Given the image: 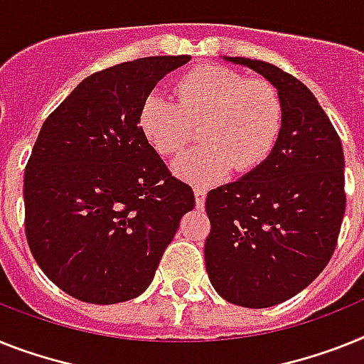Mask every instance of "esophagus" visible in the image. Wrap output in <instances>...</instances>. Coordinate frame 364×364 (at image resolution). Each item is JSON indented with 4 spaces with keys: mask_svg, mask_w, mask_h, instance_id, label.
<instances>
[{
    "mask_svg": "<svg viewBox=\"0 0 364 364\" xmlns=\"http://www.w3.org/2000/svg\"><path fill=\"white\" fill-rule=\"evenodd\" d=\"M207 196V188L205 187H194V198H196V205L203 207Z\"/></svg>",
    "mask_w": 364,
    "mask_h": 364,
    "instance_id": "1",
    "label": "esophagus"
}]
</instances>
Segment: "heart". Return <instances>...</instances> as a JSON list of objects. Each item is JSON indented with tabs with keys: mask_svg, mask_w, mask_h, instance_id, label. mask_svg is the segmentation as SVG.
<instances>
[{
	"mask_svg": "<svg viewBox=\"0 0 364 364\" xmlns=\"http://www.w3.org/2000/svg\"><path fill=\"white\" fill-rule=\"evenodd\" d=\"M176 102L148 94L139 111V129L159 155L187 148L200 127V146L173 163V172L194 185H215L237 170L261 166L279 139L285 107L270 81L248 79L237 70L201 64L173 85Z\"/></svg>",
	"mask_w": 364,
	"mask_h": 364,
	"instance_id": "heart-1",
	"label": "heart"
}]
</instances>
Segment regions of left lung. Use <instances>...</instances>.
I'll return each instance as SVG.
<instances>
[{"mask_svg": "<svg viewBox=\"0 0 364 364\" xmlns=\"http://www.w3.org/2000/svg\"><path fill=\"white\" fill-rule=\"evenodd\" d=\"M229 60L279 90L285 118L261 166L207 194L205 267L224 300L264 309L304 291L335 252L346 210L343 142L294 75L262 60Z\"/></svg>", "mask_w": 364, "mask_h": 364, "instance_id": "obj_1", "label": "left lung"}]
</instances>
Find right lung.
Masks as SVG:
<instances>
[{
  "mask_svg": "<svg viewBox=\"0 0 364 364\" xmlns=\"http://www.w3.org/2000/svg\"><path fill=\"white\" fill-rule=\"evenodd\" d=\"M188 60L159 55L92 73L42 124L23 173L27 244L77 300L111 305L142 294L194 209L191 185L139 129L144 97Z\"/></svg>",
  "mask_w": 364,
  "mask_h": 364,
  "instance_id": "obj_1",
  "label": "right lung"
}]
</instances>
